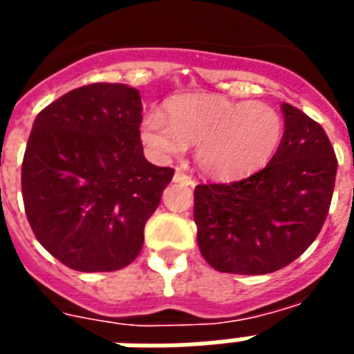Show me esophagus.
I'll return each mask as SVG.
<instances>
[{
	"instance_id": "1",
	"label": "esophagus",
	"mask_w": 354,
	"mask_h": 354,
	"mask_svg": "<svg viewBox=\"0 0 354 354\" xmlns=\"http://www.w3.org/2000/svg\"><path fill=\"white\" fill-rule=\"evenodd\" d=\"M172 180H174L176 184L191 185V187L195 185V180H193V178H191L189 174H185V172H182V170H176V172H174V178H172Z\"/></svg>"
}]
</instances>
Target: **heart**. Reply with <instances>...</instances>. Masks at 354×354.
<instances>
[{"label":"heart","mask_w":354,"mask_h":354,"mask_svg":"<svg viewBox=\"0 0 354 354\" xmlns=\"http://www.w3.org/2000/svg\"><path fill=\"white\" fill-rule=\"evenodd\" d=\"M140 140L157 161H169L195 144V161L206 176L238 180L270 163L283 140V118L261 101L217 93L170 97L165 112L140 122Z\"/></svg>","instance_id":"1"}]
</instances>
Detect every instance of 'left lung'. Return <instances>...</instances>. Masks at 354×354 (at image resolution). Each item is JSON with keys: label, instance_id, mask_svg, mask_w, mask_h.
Masks as SVG:
<instances>
[{"label": "left lung", "instance_id": "8db88e82", "mask_svg": "<svg viewBox=\"0 0 354 354\" xmlns=\"http://www.w3.org/2000/svg\"><path fill=\"white\" fill-rule=\"evenodd\" d=\"M283 140L270 163L232 184L195 187L198 250L212 268L261 276L290 264L323 229L337 159L321 125L281 104Z\"/></svg>", "mask_w": 354, "mask_h": 354}]
</instances>
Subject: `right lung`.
Masks as SVG:
<instances>
[{
    "instance_id": "add662e5",
    "label": "right lung",
    "mask_w": 354,
    "mask_h": 354,
    "mask_svg": "<svg viewBox=\"0 0 354 354\" xmlns=\"http://www.w3.org/2000/svg\"><path fill=\"white\" fill-rule=\"evenodd\" d=\"M140 122L138 90L106 82L65 93L33 122L24 208L39 243L73 270H120L142 250L174 170L146 161Z\"/></svg>"
}]
</instances>
